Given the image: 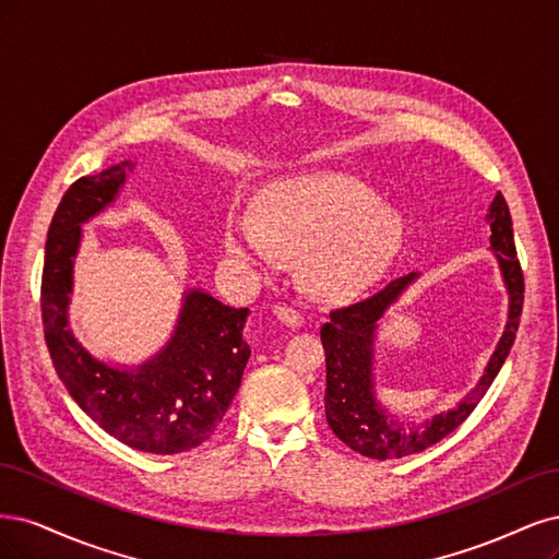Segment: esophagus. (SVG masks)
Wrapping results in <instances>:
<instances>
[{"instance_id": "obj_1", "label": "esophagus", "mask_w": 559, "mask_h": 559, "mask_svg": "<svg viewBox=\"0 0 559 559\" xmlns=\"http://www.w3.org/2000/svg\"><path fill=\"white\" fill-rule=\"evenodd\" d=\"M272 313H274L281 322H285V325H290V328H299L301 322H304L301 313H299L297 309H293V306H287V304H276Z\"/></svg>"}]
</instances>
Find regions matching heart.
Wrapping results in <instances>:
<instances>
[{"mask_svg": "<svg viewBox=\"0 0 559 559\" xmlns=\"http://www.w3.org/2000/svg\"><path fill=\"white\" fill-rule=\"evenodd\" d=\"M404 246V223L365 183L344 174H304L266 186L260 215L234 206L225 221L227 253L272 269L281 250L301 253L309 293L346 299L381 278Z\"/></svg>", "mask_w": 559, "mask_h": 559, "instance_id": "obj_1", "label": "heart"}]
</instances>
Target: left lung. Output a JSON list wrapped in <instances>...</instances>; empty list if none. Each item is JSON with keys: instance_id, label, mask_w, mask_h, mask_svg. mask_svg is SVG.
I'll return each instance as SVG.
<instances>
[{"instance_id": "obj_1", "label": "left lung", "mask_w": 559, "mask_h": 559, "mask_svg": "<svg viewBox=\"0 0 559 559\" xmlns=\"http://www.w3.org/2000/svg\"><path fill=\"white\" fill-rule=\"evenodd\" d=\"M488 223L492 231L490 243L509 290V320L478 385L455 408L423 423H400L397 418L388 416V411L376 400L373 341L378 320L385 316L390 304L397 301L406 287L418 278L416 272L388 283L383 290L362 301L334 309L330 320L320 328L328 362L325 416L334 435L355 453L371 460H400L439 443L472 416V411L492 385L501 365L507 362L520 325L525 278H522L515 253L509 204L501 192H497L490 204Z\"/></svg>"}]
</instances>
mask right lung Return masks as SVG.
Listing matches in <instances>:
<instances>
[{"instance_id":"1","label":"right lung","mask_w":559,"mask_h":559,"mask_svg":"<svg viewBox=\"0 0 559 559\" xmlns=\"http://www.w3.org/2000/svg\"><path fill=\"white\" fill-rule=\"evenodd\" d=\"M132 162L83 176L52 215L41 276L46 346L60 381L90 420L134 450L176 455L215 431L241 385L250 357L243 338L248 309H231L209 293H186L169 344L136 369L90 355L71 334L67 306L74 285L81 225L109 206Z\"/></svg>"}]
</instances>
